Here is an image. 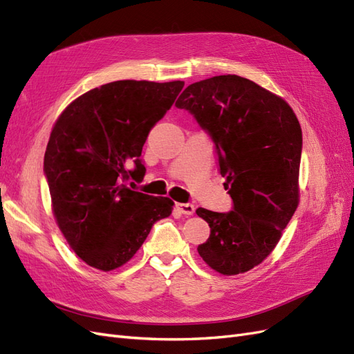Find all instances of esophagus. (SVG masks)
I'll use <instances>...</instances> for the list:
<instances>
[{"mask_svg": "<svg viewBox=\"0 0 354 354\" xmlns=\"http://www.w3.org/2000/svg\"><path fill=\"white\" fill-rule=\"evenodd\" d=\"M176 209L185 216H192L195 212V207L192 203H176Z\"/></svg>", "mask_w": 354, "mask_h": 354, "instance_id": "34e87169", "label": "esophagus"}]
</instances>
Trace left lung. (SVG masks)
I'll return each mask as SVG.
<instances>
[{
    "label": "left lung",
    "instance_id": "left-lung-1",
    "mask_svg": "<svg viewBox=\"0 0 354 354\" xmlns=\"http://www.w3.org/2000/svg\"><path fill=\"white\" fill-rule=\"evenodd\" d=\"M176 106L216 145L233 201L229 212L196 209L211 229L198 252L221 274L248 272L273 251L298 207L301 127L283 99L238 75L190 84Z\"/></svg>",
    "mask_w": 354,
    "mask_h": 354
}]
</instances>
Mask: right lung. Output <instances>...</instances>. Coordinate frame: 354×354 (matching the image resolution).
Wrapping results in <instances>:
<instances>
[{
    "label": "right lung",
    "instance_id": "1",
    "mask_svg": "<svg viewBox=\"0 0 354 354\" xmlns=\"http://www.w3.org/2000/svg\"><path fill=\"white\" fill-rule=\"evenodd\" d=\"M183 85L104 84L75 99L53 127L44 156L53 214L71 248L94 269L131 260L173 209L169 198L134 192L125 181L145 176L143 145Z\"/></svg>",
    "mask_w": 354,
    "mask_h": 354
}]
</instances>
